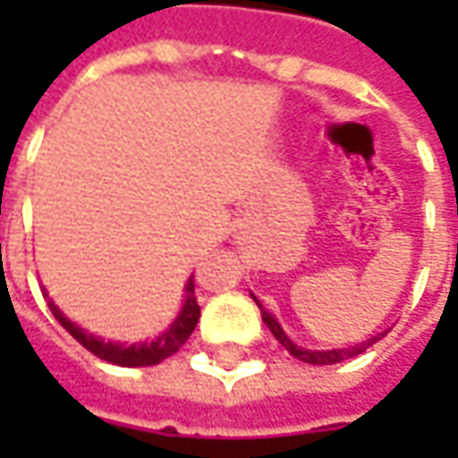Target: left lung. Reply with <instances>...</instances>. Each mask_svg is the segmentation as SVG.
Instances as JSON below:
<instances>
[{
    "label": "left lung",
    "instance_id": "obj_1",
    "mask_svg": "<svg viewBox=\"0 0 458 458\" xmlns=\"http://www.w3.org/2000/svg\"><path fill=\"white\" fill-rule=\"evenodd\" d=\"M257 301V298H255ZM259 306V303H257ZM259 310H262V321L267 324V328L273 331V336L277 339V342L283 344L288 352H291V357H295V360L306 361V364H336V361H344V360H352V357H357V354H361L367 346H372V344L377 342L379 336H375V339H367V342L357 344V346H352V349H328V352H313V349H301V346H295V344L288 339V334L280 328V324L275 321V316H270L265 308L259 306Z\"/></svg>",
    "mask_w": 458,
    "mask_h": 458
}]
</instances>
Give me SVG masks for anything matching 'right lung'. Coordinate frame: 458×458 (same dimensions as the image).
Returning <instances> with one entry per match:
<instances>
[{
    "instance_id": "1",
    "label": "right lung",
    "mask_w": 458,
    "mask_h": 458,
    "mask_svg": "<svg viewBox=\"0 0 458 458\" xmlns=\"http://www.w3.org/2000/svg\"><path fill=\"white\" fill-rule=\"evenodd\" d=\"M47 298V293H45ZM53 316L58 318V324L76 339L79 344H83L91 354H97L98 360L112 361V364H119V367H152V364H160L167 357H173L185 342L188 336L193 334V328L199 324V316H201V306L196 303V295H193V277L185 283V303L178 313V318L170 324V328H165L155 342L145 344H114V342H104V339H97L94 334L83 331L73 321H68L63 316L58 306L50 301L47 303Z\"/></svg>"
}]
</instances>
